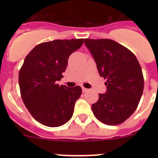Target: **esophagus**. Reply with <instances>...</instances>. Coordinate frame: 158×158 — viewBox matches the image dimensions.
<instances>
[{"instance_id": "34e87169", "label": "esophagus", "mask_w": 158, "mask_h": 158, "mask_svg": "<svg viewBox=\"0 0 158 158\" xmlns=\"http://www.w3.org/2000/svg\"><path fill=\"white\" fill-rule=\"evenodd\" d=\"M88 91H89V89H86V88L82 87V92H83V93H86V92H88Z\"/></svg>"}]
</instances>
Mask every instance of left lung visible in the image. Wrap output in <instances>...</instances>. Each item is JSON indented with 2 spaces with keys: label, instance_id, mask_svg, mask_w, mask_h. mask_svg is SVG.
Masks as SVG:
<instances>
[{
  "label": "left lung",
  "instance_id": "8db88e82",
  "mask_svg": "<svg viewBox=\"0 0 158 158\" xmlns=\"http://www.w3.org/2000/svg\"><path fill=\"white\" fill-rule=\"evenodd\" d=\"M85 44L107 85L106 93H100L92 105L93 114L107 125L122 123L135 112L143 93L140 64L130 50L114 40L85 39Z\"/></svg>",
  "mask_w": 158,
  "mask_h": 158
}]
</instances>
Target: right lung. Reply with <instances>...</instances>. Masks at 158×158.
Returning <instances> with one entry per match:
<instances>
[{
    "label": "right lung",
    "instance_id": "obj_1",
    "mask_svg": "<svg viewBox=\"0 0 158 158\" xmlns=\"http://www.w3.org/2000/svg\"><path fill=\"white\" fill-rule=\"evenodd\" d=\"M83 39L57 40L40 43L25 58L19 73L22 100L33 118L43 125L56 127L72 118L81 88L59 85L72 53Z\"/></svg>",
    "mask_w": 158,
    "mask_h": 158
}]
</instances>
